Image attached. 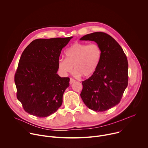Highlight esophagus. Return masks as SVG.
<instances>
[{"label": "esophagus", "mask_w": 148, "mask_h": 148, "mask_svg": "<svg viewBox=\"0 0 148 148\" xmlns=\"http://www.w3.org/2000/svg\"><path fill=\"white\" fill-rule=\"evenodd\" d=\"M75 82H76V80L75 79H73L72 78H71L70 79V81H69V83H70V84H72L73 83H74Z\"/></svg>", "instance_id": "1"}]
</instances>
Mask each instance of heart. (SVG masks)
<instances>
[{"label":"heart","instance_id":"1","mask_svg":"<svg viewBox=\"0 0 148 148\" xmlns=\"http://www.w3.org/2000/svg\"><path fill=\"white\" fill-rule=\"evenodd\" d=\"M102 53L101 48L97 43H75L66 50V58L59 60L58 69L62 73L66 75L73 71L74 66L76 76L90 77L97 69Z\"/></svg>","mask_w":148,"mask_h":148}]
</instances>
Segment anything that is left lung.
Returning <instances> with one entry per match:
<instances>
[{"label":"left lung","mask_w":148,"mask_h":148,"mask_svg":"<svg viewBox=\"0 0 148 148\" xmlns=\"http://www.w3.org/2000/svg\"><path fill=\"white\" fill-rule=\"evenodd\" d=\"M80 40L94 41L102 53L95 73L82 82L80 97L89 109L101 112L107 110L120 102L127 87V57L119 44L106 33H91Z\"/></svg>","instance_id":"obj_1"}]
</instances>
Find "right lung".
<instances>
[{"label":"right lung","mask_w":148,"mask_h":148,"mask_svg":"<svg viewBox=\"0 0 148 148\" xmlns=\"http://www.w3.org/2000/svg\"><path fill=\"white\" fill-rule=\"evenodd\" d=\"M72 38L36 39L22 53L14 82L17 99L29 114L45 117L61 106L70 79L57 73L58 62L62 48Z\"/></svg>","instance_id":"1"}]
</instances>
